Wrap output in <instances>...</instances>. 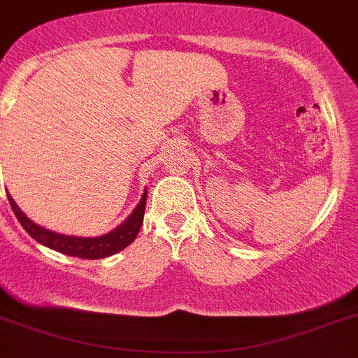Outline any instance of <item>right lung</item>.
I'll use <instances>...</instances> for the list:
<instances>
[{
	"label": "right lung",
	"instance_id": "right-lung-1",
	"mask_svg": "<svg viewBox=\"0 0 358 358\" xmlns=\"http://www.w3.org/2000/svg\"><path fill=\"white\" fill-rule=\"evenodd\" d=\"M8 202L12 206L13 213H15L17 220L22 224V228L36 243L43 244V246L50 248V250L57 251V253L68 255V257L75 258H87V260H100V258H107L110 255L119 253L121 250H124L126 246H130L131 243L137 237L138 230L142 227V221H144V210H145V200H148V189H144L142 193L141 202L137 203L131 214L122 221L119 227H115L114 230H110L108 234L98 237H75V236H63V234L52 232V230H47V228L40 227L35 221L29 220L22 210L19 209L13 199L10 195Z\"/></svg>",
	"mask_w": 358,
	"mask_h": 358
}]
</instances>
